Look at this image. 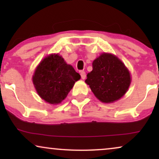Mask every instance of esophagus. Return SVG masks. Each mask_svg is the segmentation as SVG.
I'll use <instances>...</instances> for the list:
<instances>
[{
  "label": "esophagus",
  "instance_id": "34e87169",
  "mask_svg": "<svg viewBox=\"0 0 159 159\" xmlns=\"http://www.w3.org/2000/svg\"><path fill=\"white\" fill-rule=\"evenodd\" d=\"M80 75H81V77H82V80L85 79V77H86V73L84 72V71H80Z\"/></svg>",
  "mask_w": 159,
  "mask_h": 159
}]
</instances>
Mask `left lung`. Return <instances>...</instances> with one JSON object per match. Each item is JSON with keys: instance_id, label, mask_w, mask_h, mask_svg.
<instances>
[{"instance_id": "8db88e82", "label": "left lung", "mask_w": 159, "mask_h": 159, "mask_svg": "<svg viewBox=\"0 0 159 159\" xmlns=\"http://www.w3.org/2000/svg\"><path fill=\"white\" fill-rule=\"evenodd\" d=\"M85 82L98 99L111 103L125 94L131 78L128 69L118 58L103 53L93 61V70L87 75Z\"/></svg>"}]
</instances>
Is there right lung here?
Returning a JSON list of instances; mask_svg holds the SVG:
<instances>
[{"label": "right lung", "instance_id": "add662e5", "mask_svg": "<svg viewBox=\"0 0 159 159\" xmlns=\"http://www.w3.org/2000/svg\"><path fill=\"white\" fill-rule=\"evenodd\" d=\"M80 77L61 56L53 54L37 67L32 81L40 98L49 103L57 104L64 100Z\"/></svg>", "mask_w": 159, "mask_h": 159}]
</instances>
